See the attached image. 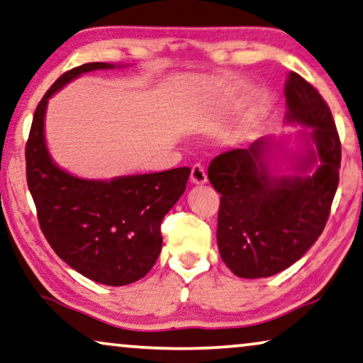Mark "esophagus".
Listing matches in <instances>:
<instances>
[{
  "mask_svg": "<svg viewBox=\"0 0 363 363\" xmlns=\"http://www.w3.org/2000/svg\"><path fill=\"white\" fill-rule=\"evenodd\" d=\"M191 182L197 184V186H202V184L207 182V172H205L202 164H194L192 166Z\"/></svg>",
  "mask_w": 363,
  "mask_h": 363,
  "instance_id": "obj_1",
  "label": "esophagus"
}]
</instances>
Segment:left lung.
Segmentation results:
<instances>
[{
	"label": "left lung",
	"instance_id": "1",
	"mask_svg": "<svg viewBox=\"0 0 363 363\" xmlns=\"http://www.w3.org/2000/svg\"><path fill=\"white\" fill-rule=\"evenodd\" d=\"M286 123H300L305 155L295 171L269 169L274 140L221 153L208 166V179L221 194L216 242L220 256L238 277L261 279L282 272L303 257L326 226L336 196L340 140L321 94L300 74L285 81ZM313 167V175L306 172Z\"/></svg>",
	"mask_w": 363,
	"mask_h": 363
}]
</instances>
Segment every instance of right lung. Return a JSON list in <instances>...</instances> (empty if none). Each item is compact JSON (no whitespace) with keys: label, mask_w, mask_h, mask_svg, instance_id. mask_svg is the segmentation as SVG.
<instances>
[{"label":"right lung","mask_w":363,"mask_h":363,"mask_svg":"<svg viewBox=\"0 0 363 363\" xmlns=\"http://www.w3.org/2000/svg\"><path fill=\"white\" fill-rule=\"evenodd\" d=\"M112 63H86L63 73L37 106L26 145L27 186L42 233L69 267L97 284L121 286L143 279L163 246L161 221L186 191L189 167L83 179L55 164L45 143L48 99L69 81Z\"/></svg>","instance_id":"add662e5"}]
</instances>
